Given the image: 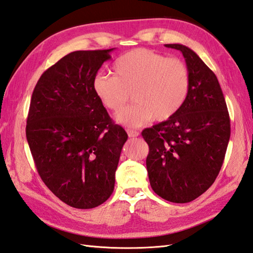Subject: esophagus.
Masks as SVG:
<instances>
[{"label":"esophagus","mask_w":253,"mask_h":253,"mask_svg":"<svg viewBox=\"0 0 253 253\" xmlns=\"http://www.w3.org/2000/svg\"><path fill=\"white\" fill-rule=\"evenodd\" d=\"M128 137L129 138H136L139 136V132L137 130H131V129H127Z\"/></svg>","instance_id":"obj_1"}]
</instances>
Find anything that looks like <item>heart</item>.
<instances>
[{"label": "heart", "instance_id": "b5f03b06", "mask_svg": "<svg viewBox=\"0 0 253 253\" xmlns=\"http://www.w3.org/2000/svg\"><path fill=\"white\" fill-rule=\"evenodd\" d=\"M115 76L98 74L93 78L95 95L106 109L118 112L130 98L136 103L116 114V121L139 127L153 118L168 121L185 104L190 89V74L179 58H169L147 49L122 55L114 64Z\"/></svg>", "mask_w": 253, "mask_h": 253}]
</instances>
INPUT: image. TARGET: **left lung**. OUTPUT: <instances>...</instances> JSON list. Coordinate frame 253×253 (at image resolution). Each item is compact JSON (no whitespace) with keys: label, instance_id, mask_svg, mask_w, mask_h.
Here are the masks:
<instances>
[{"label":"left lung","instance_id":"left-lung-1","mask_svg":"<svg viewBox=\"0 0 253 253\" xmlns=\"http://www.w3.org/2000/svg\"><path fill=\"white\" fill-rule=\"evenodd\" d=\"M165 46L184 55L189 93L176 115L141 135L149 146L146 163L153 191L169 202L187 203L215 181L228 146L230 120L215 74L189 47Z\"/></svg>","mask_w":253,"mask_h":253}]
</instances>
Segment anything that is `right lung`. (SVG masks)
<instances>
[{
  "label": "right lung",
  "mask_w": 253,
  "mask_h": 253,
  "mask_svg": "<svg viewBox=\"0 0 253 253\" xmlns=\"http://www.w3.org/2000/svg\"><path fill=\"white\" fill-rule=\"evenodd\" d=\"M112 51L69 53L41 75L31 96L26 137L38 173L76 209H92L110 198L128 138L92 88Z\"/></svg>",
  "instance_id": "add662e5"
}]
</instances>
